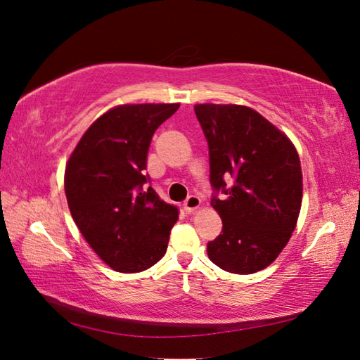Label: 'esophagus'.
Wrapping results in <instances>:
<instances>
[{
    "label": "esophagus",
    "instance_id": "34e87169",
    "mask_svg": "<svg viewBox=\"0 0 360 360\" xmlns=\"http://www.w3.org/2000/svg\"><path fill=\"white\" fill-rule=\"evenodd\" d=\"M200 205H201V200H200V197H197V195H188V197L186 198V201H184V209H186V212H193L195 209H198L200 207Z\"/></svg>",
    "mask_w": 360,
    "mask_h": 360
}]
</instances>
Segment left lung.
Here are the masks:
<instances>
[{
	"instance_id": "1",
	"label": "left lung",
	"mask_w": 360,
	"mask_h": 360,
	"mask_svg": "<svg viewBox=\"0 0 360 360\" xmlns=\"http://www.w3.org/2000/svg\"><path fill=\"white\" fill-rule=\"evenodd\" d=\"M195 115L209 148L211 205L224 225L207 243V257L226 272H258L288 244L299 217L302 172L296 148L248 107L200 103Z\"/></svg>"
}]
</instances>
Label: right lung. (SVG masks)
Masks as SVG:
<instances>
[{
  "label": "right lung",
  "mask_w": 360,
  "mask_h": 360,
  "mask_svg": "<svg viewBox=\"0 0 360 360\" xmlns=\"http://www.w3.org/2000/svg\"><path fill=\"white\" fill-rule=\"evenodd\" d=\"M178 103L108 110L93 122L66 165L64 188L78 230L117 272H141L165 255L178 206L155 193L146 174L153 135Z\"/></svg>",
  "instance_id": "obj_1"
}]
</instances>
